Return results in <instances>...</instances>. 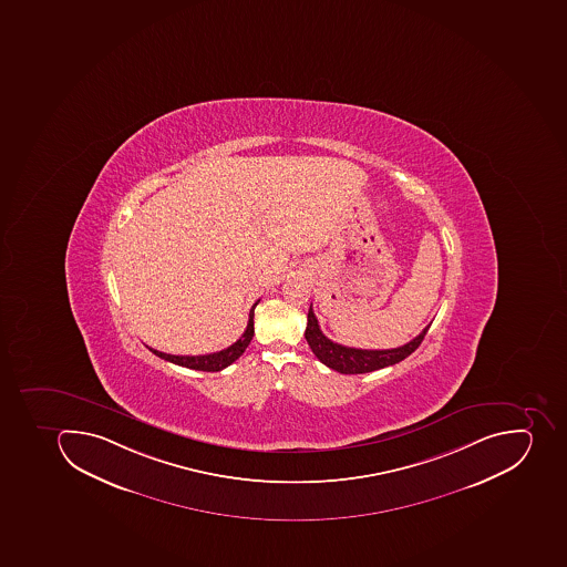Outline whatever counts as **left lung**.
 Segmentation results:
<instances>
[{
  "label": "left lung",
  "mask_w": 567,
  "mask_h": 567,
  "mask_svg": "<svg viewBox=\"0 0 567 567\" xmlns=\"http://www.w3.org/2000/svg\"><path fill=\"white\" fill-rule=\"evenodd\" d=\"M307 330H305V339L309 342L310 350L321 360L322 364L339 371L342 374H362L371 373L377 369L394 365L401 360L406 359L409 354L414 353L423 342L424 336L429 332V327L424 328L420 336L392 350H360V348H350V346L337 344L330 341L319 328L318 318L313 313L312 307L307 316Z\"/></svg>",
  "instance_id": "obj_1"
}]
</instances>
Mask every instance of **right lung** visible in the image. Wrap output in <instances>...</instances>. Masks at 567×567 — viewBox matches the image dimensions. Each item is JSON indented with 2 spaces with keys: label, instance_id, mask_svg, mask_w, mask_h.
I'll use <instances>...</instances> for the list:
<instances>
[{
  "label": "right lung",
  "instance_id": "obj_1",
  "mask_svg": "<svg viewBox=\"0 0 567 567\" xmlns=\"http://www.w3.org/2000/svg\"><path fill=\"white\" fill-rule=\"evenodd\" d=\"M258 301L251 307V310H249L248 327H246L245 333L240 336L239 341L228 346L226 350L217 351V353L196 354V357H194V354L162 353V351L153 350V348H150V351H153V353L161 357V359L167 360V362L184 365V368L196 369V371H208V373L221 371V369L234 364L235 360L239 359L240 354L245 353L249 342L254 339V312Z\"/></svg>",
  "mask_w": 567,
  "mask_h": 567
}]
</instances>
